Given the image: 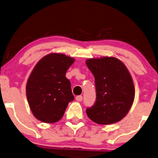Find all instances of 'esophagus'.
Wrapping results in <instances>:
<instances>
[{
  "mask_svg": "<svg viewBox=\"0 0 158 158\" xmlns=\"http://www.w3.org/2000/svg\"><path fill=\"white\" fill-rule=\"evenodd\" d=\"M76 100L78 101V102H81V101L83 100V97L81 96V95H79V96H77L75 97Z\"/></svg>",
  "mask_w": 158,
  "mask_h": 158,
  "instance_id": "34e87169",
  "label": "esophagus"
}]
</instances>
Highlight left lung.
<instances>
[{
	"mask_svg": "<svg viewBox=\"0 0 158 158\" xmlns=\"http://www.w3.org/2000/svg\"><path fill=\"white\" fill-rule=\"evenodd\" d=\"M87 67L94 76L96 101L86 109L89 118L99 124L119 122L129 112L135 97L131 75L114 57L89 58Z\"/></svg>",
	"mask_w": 158,
	"mask_h": 158,
	"instance_id": "obj_1",
	"label": "left lung"
}]
</instances>
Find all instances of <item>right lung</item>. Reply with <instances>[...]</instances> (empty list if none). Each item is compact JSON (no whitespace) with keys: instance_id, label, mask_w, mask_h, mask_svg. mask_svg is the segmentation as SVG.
I'll list each match as a JSON object with an SVG mask.
<instances>
[{"instance_id":"right-lung-1","label":"right lung","mask_w":158,"mask_h":158,"mask_svg":"<svg viewBox=\"0 0 158 158\" xmlns=\"http://www.w3.org/2000/svg\"><path fill=\"white\" fill-rule=\"evenodd\" d=\"M75 61L61 53H50L38 61L29 76L26 96L34 116L44 123L62 118L69 102L74 100L71 83L66 73Z\"/></svg>"}]
</instances>
